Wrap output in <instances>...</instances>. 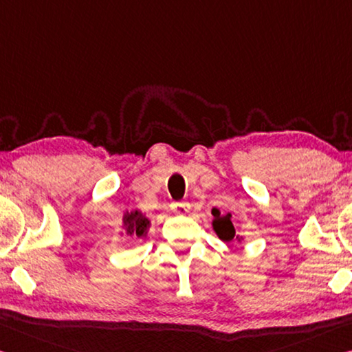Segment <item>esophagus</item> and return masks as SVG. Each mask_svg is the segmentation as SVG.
Listing matches in <instances>:
<instances>
[{
  "label": "esophagus",
  "mask_w": 352,
  "mask_h": 352,
  "mask_svg": "<svg viewBox=\"0 0 352 352\" xmlns=\"http://www.w3.org/2000/svg\"><path fill=\"white\" fill-rule=\"evenodd\" d=\"M170 210L178 216H186L189 213V210H191V205L188 202H172Z\"/></svg>",
  "instance_id": "1"
}]
</instances>
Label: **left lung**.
Returning <instances> with one entry per match:
<instances>
[{
    "label": "left lung",
    "mask_w": 352,
    "mask_h": 352,
    "mask_svg": "<svg viewBox=\"0 0 352 352\" xmlns=\"http://www.w3.org/2000/svg\"><path fill=\"white\" fill-rule=\"evenodd\" d=\"M211 214H213V221H211V227H213L214 233L217 238L224 243H230L235 239L236 243L241 244L244 241V238L241 235H238L235 232V227H233L232 222V214H222L219 208H213L211 210Z\"/></svg>",
    "instance_id": "1"
}]
</instances>
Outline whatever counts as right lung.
<instances>
[{"instance_id":"obj_1","label":"right lung","mask_w":352,"mask_h":352,"mask_svg":"<svg viewBox=\"0 0 352 352\" xmlns=\"http://www.w3.org/2000/svg\"><path fill=\"white\" fill-rule=\"evenodd\" d=\"M150 226H152V222H150L146 213H142L141 210H126L124 216H122V232H119V235L146 238L150 230Z\"/></svg>"}]
</instances>
